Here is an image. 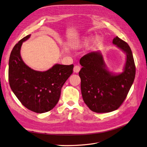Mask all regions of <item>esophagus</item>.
<instances>
[{
    "label": "esophagus",
    "instance_id": "esophagus-1",
    "mask_svg": "<svg viewBox=\"0 0 147 147\" xmlns=\"http://www.w3.org/2000/svg\"><path fill=\"white\" fill-rule=\"evenodd\" d=\"M81 67L79 65H75L74 67V72L75 73H78L79 71L80 70Z\"/></svg>",
    "mask_w": 147,
    "mask_h": 147
}]
</instances>
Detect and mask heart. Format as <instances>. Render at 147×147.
Instances as JSON below:
<instances>
[{
    "instance_id": "b5f03b06",
    "label": "heart",
    "mask_w": 147,
    "mask_h": 147,
    "mask_svg": "<svg viewBox=\"0 0 147 147\" xmlns=\"http://www.w3.org/2000/svg\"><path fill=\"white\" fill-rule=\"evenodd\" d=\"M88 42V40H86V41H85V42H85V43H86V42Z\"/></svg>"
}]
</instances>
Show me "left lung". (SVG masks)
<instances>
[{
  "instance_id": "8db88e82",
  "label": "left lung",
  "mask_w": 147,
  "mask_h": 147,
  "mask_svg": "<svg viewBox=\"0 0 147 147\" xmlns=\"http://www.w3.org/2000/svg\"><path fill=\"white\" fill-rule=\"evenodd\" d=\"M126 54L124 72L114 75L107 69L99 52H91L80 60L79 72L83 99L89 109L96 113H108L118 109L126 98L136 75V65L131 48L118 37L113 40Z\"/></svg>"
}]
</instances>
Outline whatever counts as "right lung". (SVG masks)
I'll return each mask as SVG.
<instances>
[{"label":"right lung","mask_w":147,"mask_h":147,"mask_svg":"<svg viewBox=\"0 0 147 147\" xmlns=\"http://www.w3.org/2000/svg\"><path fill=\"white\" fill-rule=\"evenodd\" d=\"M22 38L11 52L8 80L12 91L26 108L37 113L49 112L59 100L61 88L73 73L74 65L56 64L45 72L34 70L26 65L20 55Z\"/></svg>","instance_id":"obj_1"}]
</instances>
